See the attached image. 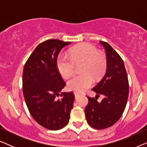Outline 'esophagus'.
<instances>
[{"instance_id": "obj_1", "label": "esophagus", "mask_w": 147, "mask_h": 147, "mask_svg": "<svg viewBox=\"0 0 147 147\" xmlns=\"http://www.w3.org/2000/svg\"><path fill=\"white\" fill-rule=\"evenodd\" d=\"M74 96H75V98H78L80 96V94H78V93H76V92H75V93H74Z\"/></svg>"}]
</instances>
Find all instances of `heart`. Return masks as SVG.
<instances>
[{
  "mask_svg": "<svg viewBox=\"0 0 147 147\" xmlns=\"http://www.w3.org/2000/svg\"><path fill=\"white\" fill-rule=\"evenodd\" d=\"M69 57L59 55L56 60L58 71L64 78L73 74L75 64L82 63L80 72L67 82V88L76 93H82L93 85V78H98L104 73L107 60L103 53L98 51L95 46L89 43H82L71 47L69 51Z\"/></svg>",
  "mask_w": 147,
  "mask_h": 147,
  "instance_id": "heart-1",
  "label": "heart"
}]
</instances>
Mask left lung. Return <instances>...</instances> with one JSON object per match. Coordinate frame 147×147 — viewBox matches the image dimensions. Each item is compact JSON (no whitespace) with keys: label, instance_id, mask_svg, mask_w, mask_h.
Masks as SVG:
<instances>
[{"label":"left lung","instance_id":"8db88e82","mask_svg":"<svg viewBox=\"0 0 147 147\" xmlns=\"http://www.w3.org/2000/svg\"><path fill=\"white\" fill-rule=\"evenodd\" d=\"M106 51L107 68L101 81L92 90L97 94L95 98L88 96L85 108L86 118L90 126L104 129L113 125L120 119L127 103L129 85L124 61L117 52L106 42L100 41ZM103 95L100 102L97 97Z\"/></svg>","mask_w":147,"mask_h":147}]
</instances>
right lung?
Segmentation results:
<instances>
[{
    "label": "right lung",
    "instance_id": "right-lung-1",
    "mask_svg": "<svg viewBox=\"0 0 147 147\" xmlns=\"http://www.w3.org/2000/svg\"><path fill=\"white\" fill-rule=\"evenodd\" d=\"M70 43L47 40L37 46L24 66L23 92L26 104L35 121L49 130H59L67 125L73 108V92L60 94L65 83L56 65L59 52ZM59 95L62 98L57 99Z\"/></svg>",
    "mask_w": 147,
    "mask_h": 147
}]
</instances>
